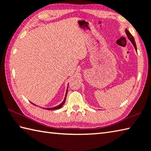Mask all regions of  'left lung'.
<instances>
[{"label":"left lung","mask_w":151,"mask_h":151,"mask_svg":"<svg viewBox=\"0 0 151 151\" xmlns=\"http://www.w3.org/2000/svg\"><path fill=\"white\" fill-rule=\"evenodd\" d=\"M126 35L127 36V37H128V39L130 40V41L132 42V44L133 46H134L135 49V50L137 51V47H136V44H135V40H134V38H133V37L132 36V34H131L129 31L127 29H126Z\"/></svg>","instance_id":"8db88e82"}]
</instances>
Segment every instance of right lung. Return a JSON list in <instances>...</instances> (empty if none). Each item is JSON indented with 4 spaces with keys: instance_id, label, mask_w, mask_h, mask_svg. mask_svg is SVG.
Wrapping results in <instances>:
<instances>
[{
    "instance_id": "obj_1",
    "label": "right lung",
    "mask_w": 151,
    "mask_h": 151,
    "mask_svg": "<svg viewBox=\"0 0 151 151\" xmlns=\"http://www.w3.org/2000/svg\"><path fill=\"white\" fill-rule=\"evenodd\" d=\"M67 93H68V88H67V90H66V95H65V98H64V100L63 101V102H62V103L60 104H59L58 106H56L55 107H52V108H47V109H45V108H44V109H47L48 110H56V109H60V108L62 106V105H63L64 104L65 101H66V96H67ZM33 104V103H32Z\"/></svg>"
}]
</instances>
